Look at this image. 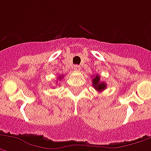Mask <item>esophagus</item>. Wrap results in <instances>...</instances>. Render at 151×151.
<instances>
[{
    "label": "esophagus",
    "mask_w": 151,
    "mask_h": 151,
    "mask_svg": "<svg viewBox=\"0 0 151 151\" xmlns=\"http://www.w3.org/2000/svg\"><path fill=\"white\" fill-rule=\"evenodd\" d=\"M73 68H74V70H75V71H80V69H81V67H80L79 65H74Z\"/></svg>",
    "instance_id": "1"
}]
</instances>
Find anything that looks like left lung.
I'll use <instances>...</instances> for the list:
<instances>
[{
    "label": "left lung",
    "instance_id": "left-lung-1",
    "mask_svg": "<svg viewBox=\"0 0 151 151\" xmlns=\"http://www.w3.org/2000/svg\"><path fill=\"white\" fill-rule=\"evenodd\" d=\"M92 83H93L94 88H95V89H97L98 91H102V90H104L105 88H106V83L105 82H101L100 76L98 75V74L93 78Z\"/></svg>",
    "mask_w": 151,
    "mask_h": 151
}]
</instances>
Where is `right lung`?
Listing matches in <instances>:
<instances>
[{"mask_svg":"<svg viewBox=\"0 0 151 151\" xmlns=\"http://www.w3.org/2000/svg\"><path fill=\"white\" fill-rule=\"evenodd\" d=\"M62 78H63V77H62V76H60V77H59L58 78H59V79H62Z\"/></svg>","mask_w":151,"mask_h":151,"instance_id":"add662e5","label":"right lung"}]
</instances>
